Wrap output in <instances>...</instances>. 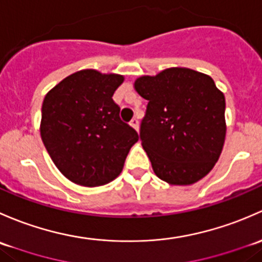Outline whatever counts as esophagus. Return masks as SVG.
I'll use <instances>...</instances> for the list:
<instances>
[{
    "instance_id": "34e87169",
    "label": "esophagus",
    "mask_w": 262,
    "mask_h": 262,
    "mask_svg": "<svg viewBox=\"0 0 262 262\" xmlns=\"http://www.w3.org/2000/svg\"><path fill=\"white\" fill-rule=\"evenodd\" d=\"M130 125L135 128V130L139 131V121H137V118H132Z\"/></svg>"
}]
</instances>
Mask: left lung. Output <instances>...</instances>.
Returning a JSON list of instances; mask_svg holds the SVG:
<instances>
[{
  "label": "left lung",
  "mask_w": 262,
  "mask_h": 262,
  "mask_svg": "<svg viewBox=\"0 0 262 262\" xmlns=\"http://www.w3.org/2000/svg\"><path fill=\"white\" fill-rule=\"evenodd\" d=\"M147 99L140 139L156 177L190 185L212 170L226 139V99L214 80L189 68H168L137 78Z\"/></svg>",
  "instance_id": "1"
}]
</instances>
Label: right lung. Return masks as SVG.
Here are the masks:
<instances>
[{"mask_svg": "<svg viewBox=\"0 0 262 262\" xmlns=\"http://www.w3.org/2000/svg\"><path fill=\"white\" fill-rule=\"evenodd\" d=\"M125 77L83 69L48 92L40 135L51 160L71 182L99 187L120 175L137 132L122 122L115 91Z\"/></svg>", "mask_w": 262, "mask_h": 262, "instance_id": "add662e5", "label": "right lung"}]
</instances>
